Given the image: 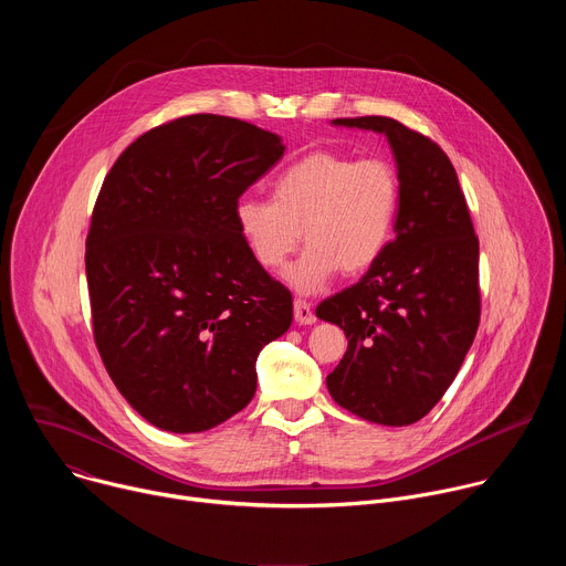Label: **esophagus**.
Here are the masks:
<instances>
[{
    "label": "esophagus",
    "mask_w": 566,
    "mask_h": 566,
    "mask_svg": "<svg viewBox=\"0 0 566 566\" xmlns=\"http://www.w3.org/2000/svg\"><path fill=\"white\" fill-rule=\"evenodd\" d=\"M295 322H297V325H313V322H315V315H313V308H311V304L306 302V300H295Z\"/></svg>",
    "instance_id": "34e87169"
}]
</instances>
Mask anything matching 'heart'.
Here are the masks:
<instances>
[{
    "label": "heart",
    "instance_id": "b5f03b06",
    "mask_svg": "<svg viewBox=\"0 0 566 566\" xmlns=\"http://www.w3.org/2000/svg\"><path fill=\"white\" fill-rule=\"evenodd\" d=\"M398 208L400 184L387 160L319 149L273 179V199L239 197L234 226L266 271L280 269L304 234L308 247L282 277L311 295L340 269L349 275L371 269L391 244Z\"/></svg>",
    "mask_w": 566,
    "mask_h": 566
}]
</instances>
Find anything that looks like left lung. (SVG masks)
I'll return each instance as SVG.
<instances>
[{"label": "left lung", "mask_w": 566, "mask_h": 566, "mask_svg": "<svg viewBox=\"0 0 566 566\" xmlns=\"http://www.w3.org/2000/svg\"><path fill=\"white\" fill-rule=\"evenodd\" d=\"M382 134L396 160V237L358 280L315 308L349 338L332 398L378 426H412L452 385L479 327V241L446 151L394 118H336Z\"/></svg>", "instance_id": "obj_1"}]
</instances>
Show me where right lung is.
Here are the masks:
<instances>
[{
    "mask_svg": "<svg viewBox=\"0 0 566 566\" xmlns=\"http://www.w3.org/2000/svg\"><path fill=\"white\" fill-rule=\"evenodd\" d=\"M284 154L277 134L195 114L136 138L109 170L87 237L101 358L151 426L203 432L244 410L291 293L249 253L234 203Z\"/></svg>",
    "mask_w": 566,
    "mask_h": 566,
    "instance_id": "1",
    "label": "right lung"
}]
</instances>
